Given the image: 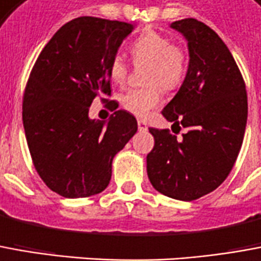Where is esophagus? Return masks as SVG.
<instances>
[{
	"mask_svg": "<svg viewBox=\"0 0 261 261\" xmlns=\"http://www.w3.org/2000/svg\"><path fill=\"white\" fill-rule=\"evenodd\" d=\"M138 130L140 131H147L148 130V127H147V123L145 121H143V120H138Z\"/></svg>",
	"mask_w": 261,
	"mask_h": 261,
	"instance_id": "esophagus-1",
	"label": "esophagus"
}]
</instances>
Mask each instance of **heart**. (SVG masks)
I'll list each match as a JSON object with an SVG mask.
<instances>
[{
    "label": "heart",
    "mask_w": 261,
    "mask_h": 261,
    "mask_svg": "<svg viewBox=\"0 0 261 261\" xmlns=\"http://www.w3.org/2000/svg\"><path fill=\"white\" fill-rule=\"evenodd\" d=\"M131 55L137 65L148 63L145 83L149 86L131 89L121 96V106L137 117H147L162 101V88L175 89L181 85L187 72V58L179 46L172 45L168 36L155 31H147L131 43ZM127 63L117 55L109 65V76L114 85H123L127 79Z\"/></svg>",
    "instance_id": "b5f03b06"
}]
</instances>
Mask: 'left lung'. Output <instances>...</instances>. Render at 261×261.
<instances>
[{
    "mask_svg": "<svg viewBox=\"0 0 261 261\" xmlns=\"http://www.w3.org/2000/svg\"><path fill=\"white\" fill-rule=\"evenodd\" d=\"M169 27L188 42L189 63L161 113L188 131L178 141L168 130L149 128L155 144L147 174L158 192L189 202L215 191L232 171L245 137L247 94L230 50L213 29L194 18Z\"/></svg>",
    "mask_w": 261,
    "mask_h": 261,
    "instance_id": "left-lung-1",
    "label": "left lung"
}]
</instances>
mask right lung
I'll return each mask as SVG.
<instances>
[{"label": "right lung", "instance_id": "1", "mask_svg": "<svg viewBox=\"0 0 261 261\" xmlns=\"http://www.w3.org/2000/svg\"><path fill=\"white\" fill-rule=\"evenodd\" d=\"M136 25L80 16L42 49L22 103L29 152L38 174L65 198L105 191L113 158L137 133L136 117L117 110L109 121L89 117L96 97L110 94L109 65Z\"/></svg>", "mask_w": 261, "mask_h": 261}]
</instances>
